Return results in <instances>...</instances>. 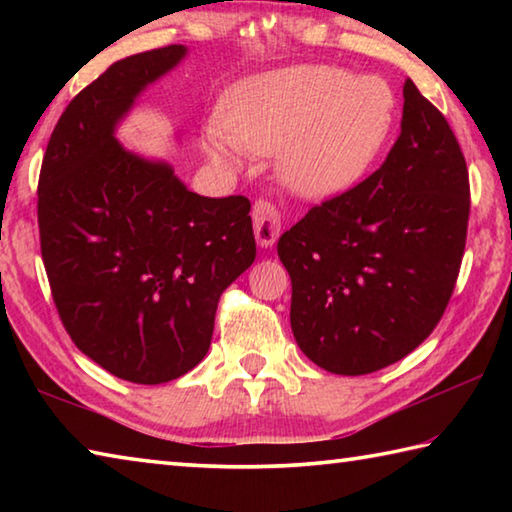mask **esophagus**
<instances>
[{
	"instance_id": "esophagus-1",
	"label": "esophagus",
	"mask_w": 512,
	"mask_h": 512,
	"mask_svg": "<svg viewBox=\"0 0 512 512\" xmlns=\"http://www.w3.org/2000/svg\"><path fill=\"white\" fill-rule=\"evenodd\" d=\"M253 225H255V239L262 248L273 246L277 237H280V212L271 201L259 198L253 207Z\"/></svg>"
}]
</instances>
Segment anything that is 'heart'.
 Returning a JSON list of instances; mask_svg holds the SVG:
<instances>
[{
	"label": "heart",
	"mask_w": 512,
	"mask_h": 512,
	"mask_svg": "<svg viewBox=\"0 0 512 512\" xmlns=\"http://www.w3.org/2000/svg\"><path fill=\"white\" fill-rule=\"evenodd\" d=\"M395 94L379 76L302 65L241 83L223 106V133L205 146L214 160L241 151L280 155V176L309 198L352 187L377 160L395 121Z\"/></svg>",
	"instance_id": "heart-1"
}]
</instances>
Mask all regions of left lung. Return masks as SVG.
<instances>
[{
    "mask_svg": "<svg viewBox=\"0 0 512 512\" xmlns=\"http://www.w3.org/2000/svg\"><path fill=\"white\" fill-rule=\"evenodd\" d=\"M470 176L456 135L411 79L381 167L277 241L300 350L334 375L404 359L443 318L461 271Z\"/></svg>",
    "mask_w": 512,
    "mask_h": 512,
    "instance_id": "left-lung-1",
    "label": "left lung"
}]
</instances>
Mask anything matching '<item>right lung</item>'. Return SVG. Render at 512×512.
Returning a JSON list of instances; mask_svg holds the SVG:
<instances>
[{"instance_id":"right-lung-1","label":"right lung","mask_w":512,"mask_h":512,"mask_svg":"<svg viewBox=\"0 0 512 512\" xmlns=\"http://www.w3.org/2000/svg\"><path fill=\"white\" fill-rule=\"evenodd\" d=\"M185 51L117 60L76 94L38 180L40 250L58 316L85 357L133 384H164L203 361L221 293L257 255L246 196H198L169 164L115 140L137 94Z\"/></svg>"}]
</instances>
